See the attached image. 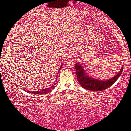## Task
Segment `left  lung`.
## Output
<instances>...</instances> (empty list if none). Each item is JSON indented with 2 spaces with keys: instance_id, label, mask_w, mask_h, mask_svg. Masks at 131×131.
<instances>
[{
  "instance_id": "left-lung-1",
  "label": "left lung",
  "mask_w": 131,
  "mask_h": 131,
  "mask_svg": "<svg viewBox=\"0 0 131 131\" xmlns=\"http://www.w3.org/2000/svg\"><path fill=\"white\" fill-rule=\"evenodd\" d=\"M75 69H76L77 79L82 87L88 90L99 91L107 89L116 81L121 74L123 70V66H122L120 71L116 76L107 81L98 80L87 76L82 68V66L79 64H75Z\"/></svg>"
}]
</instances>
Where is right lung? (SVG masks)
Wrapping results in <instances>:
<instances>
[{"label":"right lung","instance_id":"obj_1","mask_svg":"<svg viewBox=\"0 0 131 131\" xmlns=\"http://www.w3.org/2000/svg\"><path fill=\"white\" fill-rule=\"evenodd\" d=\"M62 65H61V68L59 70L61 69V68H62ZM54 87V85H52L51 87L46 88V89L42 90L41 91H34V92L32 91V92H29L32 93V94H47V93H48V92H50Z\"/></svg>","mask_w":131,"mask_h":131}]
</instances>
